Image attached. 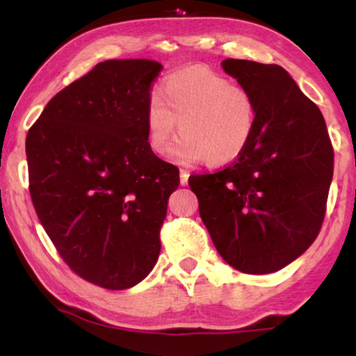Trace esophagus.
Listing matches in <instances>:
<instances>
[{"instance_id":"esophagus-1","label":"esophagus","mask_w":356,"mask_h":356,"mask_svg":"<svg viewBox=\"0 0 356 356\" xmlns=\"http://www.w3.org/2000/svg\"><path fill=\"white\" fill-rule=\"evenodd\" d=\"M179 177H181V186H187V182H189V172L181 169V172H179Z\"/></svg>"}]
</instances>
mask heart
Here are the masks:
<instances>
[{
    "label": "heart",
    "mask_w": 356,
    "mask_h": 356,
    "mask_svg": "<svg viewBox=\"0 0 356 356\" xmlns=\"http://www.w3.org/2000/svg\"><path fill=\"white\" fill-rule=\"evenodd\" d=\"M177 122L182 137L170 150L174 161L226 165L243 155L254 136L256 102L249 90L219 73L187 68L170 75L161 97L147 105V138L157 155L169 150Z\"/></svg>",
    "instance_id": "heart-1"
}]
</instances>
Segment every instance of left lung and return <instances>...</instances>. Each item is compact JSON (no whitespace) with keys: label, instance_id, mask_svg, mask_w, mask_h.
Instances as JSON below:
<instances>
[{"label":"left lung","instance_id":"1","mask_svg":"<svg viewBox=\"0 0 356 356\" xmlns=\"http://www.w3.org/2000/svg\"><path fill=\"white\" fill-rule=\"evenodd\" d=\"M256 102L254 136L216 174L191 175L199 214L229 266L268 275L313 244L325 218L333 147L320 108L280 65L224 60Z\"/></svg>","mask_w":356,"mask_h":356}]
</instances>
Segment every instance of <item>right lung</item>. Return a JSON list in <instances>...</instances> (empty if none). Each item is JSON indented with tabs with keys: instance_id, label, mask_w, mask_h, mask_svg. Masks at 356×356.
Segmentation results:
<instances>
[{
	"instance_id": "add662e5",
	"label": "right lung",
	"mask_w": 356,
	"mask_h": 356,
	"mask_svg": "<svg viewBox=\"0 0 356 356\" xmlns=\"http://www.w3.org/2000/svg\"><path fill=\"white\" fill-rule=\"evenodd\" d=\"M145 58L107 60L48 102L26 136L30 194L40 222L76 275L127 289L152 271L177 167L147 138Z\"/></svg>"
}]
</instances>
